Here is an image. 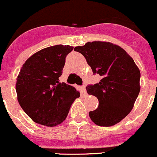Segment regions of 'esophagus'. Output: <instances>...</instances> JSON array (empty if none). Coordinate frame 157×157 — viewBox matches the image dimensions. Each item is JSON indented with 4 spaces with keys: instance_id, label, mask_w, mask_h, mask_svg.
<instances>
[{
    "instance_id": "obj_1",
    "label": "esophagus",
    "mask_w": 157,
    "mask_h": 157,
    "mask_svg": "<svg viewBox=\"0 0 157 157\" xmlns=\"http://www.w3.org/2000/svg\"><path fill=\"white\" fill-rule=\"evenodd\" d=\"M85 85H83L82 86V94L85 95L86 94V89H85Z\"/></svg>"
}]
</instances>
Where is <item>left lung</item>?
Segmentation results:
<instances>
[{
  "instance_id": "1",
  "label": "left lung",
  "mask_w": 157,
  "mask_h": 157,
  "mask_svg": "<svg viewBox=\"0 0 157 157\" xmlns=\"http://www.w3.org/2000/svg\"><path fill=\"white\" fill-rule=\"evenodd\" d=\"M74 51L85 56L94 74L102 76L99 83L86 87L99 101L98 107L89 112L90 119L99 126L116 125L131 112L139 94L138 67L125 50L110 42H87Z\"/></svg>"
}]
</instances>
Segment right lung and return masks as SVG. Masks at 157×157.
<instances>
[{"instance_id":"obj_1","label":"right lung","mask_w":157,"mask_h":157,"mask_svg":"<svg viewBox=\"0 0 157 157\" xmlns=\"http://www.w3.org/2000/svg\"><path fill=\"white\" fill-rule=\"evenodd\" d=\"M73 50L69 45H55L31 56L21 68L16 83L19 103L36 123L48 127L62 123L80 93L60 83L66 57Z\"/></svg>"}]
</instances>
